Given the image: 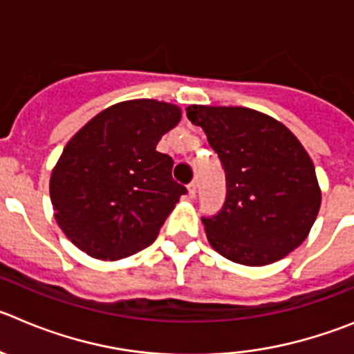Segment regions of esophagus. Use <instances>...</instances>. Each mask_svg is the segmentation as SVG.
I'll return each instance as SVG.
<instances>
[{"label":"esophagus","instance_id":"34e87169","mask_svg":"<svg viewBox=\"0 0 354 354\" xmlns=\"http://www.w3.org/2000/svg\"><path fill=\"white\" fill-rule=\"evenodd\" d=\"M196 183H191L189 186H187V194H189V198H194L196 196Z\"/></svg>","mask_w":354,"mask_h":354}]
</instances>
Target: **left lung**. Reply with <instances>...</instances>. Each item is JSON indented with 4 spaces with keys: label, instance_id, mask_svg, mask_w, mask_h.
<instances>
[{
    "label": "left lung",
    "instance_id": "1",
    "mask_svg": "<svg viewBox=\"0 0 354 354\" xmlns=\"http://www.w3.org/2000/svg\"><path fill=\"white\" fill-rule=\"evenodd\" d=\"M226 174L221 212L203 217L207 241L245 267L283 259L309 235L321 207L310 156L277 119L245 106L189 105Z\"/></svg>",
    "mask_w": 354,
    "mask_h": 354
}]
</instances>
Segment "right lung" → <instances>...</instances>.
Segmentation results:
<instances>
[{
  "label": "right lung",
  "instance_id": "right-lung-1",
  "mask_svg": "<svg viewBox=\"0 0 354 354\" xmlns=\"http://www.w3.org/2000/svg\"><path fill=\"white\" fill-rule=\"evenodd\" d=\"M180 118L174 103L128 100L102 110L70 138L48 189L57 225L80 251L115 261L156 241L186 193L171 179L174 160L156 151Z\"/></svg>",
  "mask_w": 354,
  "mask_h": 354
}]
</instances>
